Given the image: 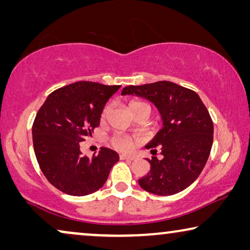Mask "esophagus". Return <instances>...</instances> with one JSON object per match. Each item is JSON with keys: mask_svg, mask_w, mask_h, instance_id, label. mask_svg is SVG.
<instances>
[{"mask_svg": "<svg viewBox=\"0 0 250 250\" xmlns=\"http://www.w3.org/2000/svg\"><path fill=\"white\" fill-rule=\"evenodd\" d=\"M119 158L121 159H127V160H134L135 159V157L134 156H129V155H125V153H122L121 156H119Z\"/></svg>", "mask_w": 250, "mask_h": 250, "instance_id": "34e87169", "label": "esophagus"}]
</instances>
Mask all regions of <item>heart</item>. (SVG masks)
I'll return each instance as SVG.
<instances>
[{"mask_svg": "<svg viewBox=\"0 0 250 250\" xmlns=\"http://www.w3.org/2000/svg\"><path fill=\"white\" fill-rule=\"evenodd\" d=\"M141 104L142 102L132 101L131 104H129V109H133L138 104ZM109 109H110V107H109V105H105L104 111H102V118H104L105 116H107ZM111 143L116 149L122 150V151H128V150H131L133 148V146H134V141H133V139L129 138V136L122 135V134L115 135L114 138L111 139Z\"/></svg>", "mask_w": 250, "mask_h": 250, "instance_id": "heart-1", "label": "heart"}]
</instances>
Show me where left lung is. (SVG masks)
<instances>
[{
    "mask_svg": "<svg viewBox=\"0 0 250 250\" xmlns=\"http://www.w3.org/2000/svg\"><path fill=\"white\" fill-rule=\"evenodd\" d=\"M122 95L152 102L163 121V128L146 146V149L159 146L163 158L146 159L150 172L139 180L140 187L158 196L187 189L200 175L213 146V121L199 95L167 81L129 85L123 88Z\"/></svg>",
    "mask_w": 250,
    "mask_h": 250,
    "instance_id": "left-lung-1",
    "label": "left lung"
}]
</instances>
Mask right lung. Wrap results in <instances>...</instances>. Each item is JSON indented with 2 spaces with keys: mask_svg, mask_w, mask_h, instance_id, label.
Returning a JSON list of instances; mask_svg holds the SVG:
<instances>
[{
  "mask_svg": "<svg viewBox=\"0 0 250 250\" xmlns=\"http://www.w3.org/2000/svg\"><path fill=\"white\" fill-rule=\"evenodd\" d=\"M121 85L76 82L46 98L33 124L34 151L44 176L69 196H87L104 187L118 153L102 146L92 158L80 142L100 124L102 110Z\"/></svg>",
  "mask_w": 250,
  "mask_h": 250,
  "instance_id": "1",
  "label": "right lung"
}]
</instances>
